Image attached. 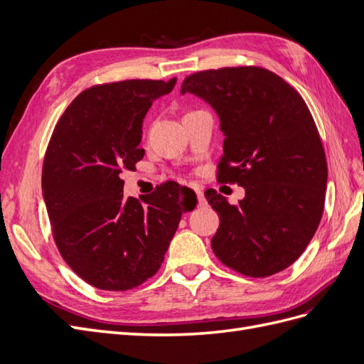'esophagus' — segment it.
Returning a JSON list of instances; mask_svg holds the SVG:
<instances>
[{
    "label": "esophagus",
    "instance_id": "obj_1",
    "mask_svg": "<svg viewBox=\"0 0 364 364\" xmlns=\"http://www.w3.org/2000/svg\"><path fill=\"white\" fill-rule=\"evenodd\" d=\"M194 191H196L197 202H199L200 205H203V203H205V197H203V193H202V190H200V188H194Z\"/></svg>",
    "mask_w": 364,
    "mask_h": 364
}]
</instances>
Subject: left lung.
<instances>
[{
	"mask_svg": "<svg viewBox=\"0 0 364 364\" xmlns=\"http://www.w3.org/2000/svg\"><path fill=\"white\" fill-rule=\"evenodd\" d=\"M181 92L214 107L225 134L217 181L246 190L237 205L205 191L220 217L211 240L215 257L250 278L287 269L321 223L328 179L321 135L304 98L261 67L194 73Z\"/></svg>",
	"mask_w": 364,
	"mask_h": 364,
	"instance_id": "1",
	"label": "left lung"
}]
</instances>
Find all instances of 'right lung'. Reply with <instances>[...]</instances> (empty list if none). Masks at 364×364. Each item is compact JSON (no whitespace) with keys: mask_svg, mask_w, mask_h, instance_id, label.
I'll return each instance as SVG.
<instances>
[{"mask_svg":"<svg viewBox=\"0 0 364 364\" xmlns=\"http://www.w3.org/2000/svg\"><path fill=\"white\" fill-rule=\"evenodd\" d=\"M174 85L176 77L91 86L53 130L42 167L53 238L65 262L95 289L126 291L151 278L183 211L196 206L182 197L190 190L173 181L141 200L126 199L119 178L144 156L142 119Z\"/></svg>","mask_w":364,"mask_h":364,"instance_id":"add662e5","label":"right lung"}]
</instances>
